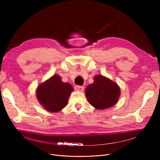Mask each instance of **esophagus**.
<instances>
[{"label": "esophagus", "mask_w": 160, "mask_h": 160, "mask_svg": "<svg viewBox=\"0 0 160 160\" xmlns=\"http://www.w3.org/2000/svg\"><path fill=\"white\" fill-rule=\"evenodd\" d=\"M74 89L75 90L77 91H80V92H82L83 91V89H84V87L83 86H76L74 87Z\"/></svg>", "instance_id": "34e87169"}]
</instances>
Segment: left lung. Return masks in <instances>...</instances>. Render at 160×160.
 I'll return each mask as SVG.
<instances>
[{"instance_id": "left-lung-1", "label": "left lung", "mask_w": 160, "mask_h": 160, "mask_svg": "<svg viewBox=\"0 0 160 160\" xmlns=\"http://www.w3.org/2000/svg\"><path fill=\"white\" fill-rule=\"evenodd\" d=\"M93 79V83L88 85L85 90L89 104L98 110H105L115 105L121 95L117 83L101 74L95 75Z\"/></svg>"}]
</instances>
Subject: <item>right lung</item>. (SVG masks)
Listing matches in <instances>:
<instances>
[{
	"mask_svg": "<svg viewBox=\"0 0 160 160\" xmlns=\"http://www.w3.org/2000/svg\"><path fill=\"white\" fill-rule=\"evenodd\" d=\"M73 88L69 83L63 82L58 74L41 83L36 89L39 103L50 113L60 112L68 102Z\"/></svg>",
	"mask_w": 160,
	"mask_h": 160,
	"instance_id": "add662e5",
	"label": "right lung"
}]
</instances>
